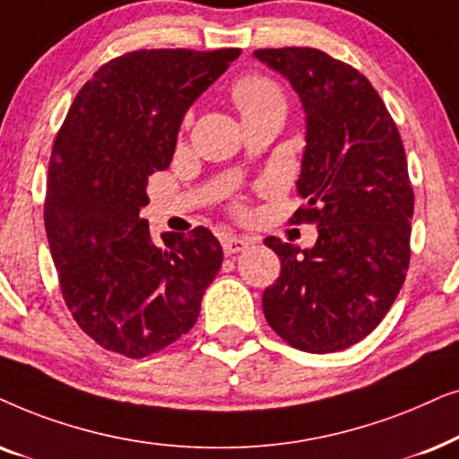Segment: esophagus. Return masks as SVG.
<instances>
[{
    "label": "esophagus",
    "mask_w": 459,
    "mask_h": 459,
    "mask_svg": "<svg viewBox=\"0 0 459 459\" xmlns=\"http://www.w3.org/2000/svg\"><path fill=\"white\" fill-rule=\"evenodd\" d=\"M249 246H252V239H247V237H237V235L222 237V249L226 255H235L239 252H246Z\"/></svg>",
    "instance_id": "obj_1"
}]
</instances>
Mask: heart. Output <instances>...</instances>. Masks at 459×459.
Instances as JSON below:
<instances>
[{
	"mask_svg": "<svg viewBox=\"0 0 459 459\" xmlns=\"http://www.w3.org/2000/svg\"><path fill=\"white\" fill-rule=\"evenodd\" d=\"M233 100L243 115L249 111H258V108L273 105V102H283V96H281L279 88L271 79L249 75L235 85Z\"/></svg>",
	"mask_w": 459,
	"mask_h": 459,
	"instance_id": "b5f03b06",
	"label": "heart"
}]
</instances>
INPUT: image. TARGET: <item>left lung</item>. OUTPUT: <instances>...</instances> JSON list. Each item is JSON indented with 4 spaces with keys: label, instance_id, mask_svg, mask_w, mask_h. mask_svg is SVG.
Instances as JSON below:
<instances>
[{
    "label": "left lung",
    "instance_id": "8db88e82",
    "mask_svg": "<svg viewBox=\"0 0 459 459\" xmlns=\"http://www.w3.org/2000/svg\"><path fill=\"white\" fill-rule=\"evenodd\" d=\"M254 56L283 75L307 115L293 222L316 224L310 249L277 237L281 274L262 296L287 344L335 352L380 325L409 268L413 188L401 134L369 79L315 48H266Z\"/></svg>",
    "mask_w": 459,
    "mask_h": 459
}]
</instances>
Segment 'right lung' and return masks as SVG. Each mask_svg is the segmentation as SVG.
I'll return each instance as SVG.
<instances>
[{
	"mask_svg": "<svg viewBox=\"0 0 459 459\" xmlns=\"http://www.w3.org/2000/svg\"><path fill=\"white\" fill-rule=\"evenodd\" d=\"M239 54L127 52L102 65L66 113L48 169L46 235L73 319L107 351L143 359L185 335L222 266L204 226L163 233L157 247L140 210L188 107Z\"/></svg>",
	"mask_w": 459,
	"mask_h": 459,
	"instance_id": "obj_1",
	"label": "right lung"
}]
</instances>
